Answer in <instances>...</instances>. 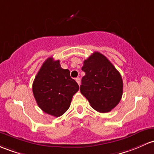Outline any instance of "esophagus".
<instances>
[{
	"label": "esophagus",
	"mask_w": 154,
	"mask_h": 154,
	"mask_svg": "<svg viewBox=\"0 0 154 154\" xmlns=\"http://www.w3.org/2000/svg\"><path fill=\"white\" fill-rule=\"evenodd\" d=\"M76 82H77V84H78L79 85H80V77H77V78H76Z\"/></svg>",
	"instance_id": "esophagus-1"
}]
</instances>
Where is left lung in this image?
Segmentation results:
<instances>
[{"label": "left lung", "mask_w": 154, "mask_h": 154, "mask_svg": "<svg viewBox=\"0 0 154 154\" xmlns=\"http://www.w3.org/2000/svg\"><path fill=\"white\" fill-rule=\"evenodd\" d=\"M80 92L91 107L99 112H107L118 105L123 94L121 74L108 59L94 52L84 60Z\"/></svg>", "instance_id": "obj_1"}]
</instances>
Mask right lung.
Returning a JSON list of instances; mask_svg holds the SVG:
<instances>
[{
	"mask_svg": "<svg viewBox=\"0 0 154 154\" xmlns=\"http://www.w3.org/2000/svg\"><path fill=\"white\" fill-rule=\"evenodd\" d=\"M79 85L70 77L68 69L60 67V60L47 58L33 82V94L37 104L50 116L59 117L70 107Z\"/></svg>",
	"mask_w": 154,
	"mask_h": 154,
	"instance_id": "1",
	"label": "right lung"
}]
</instances>
